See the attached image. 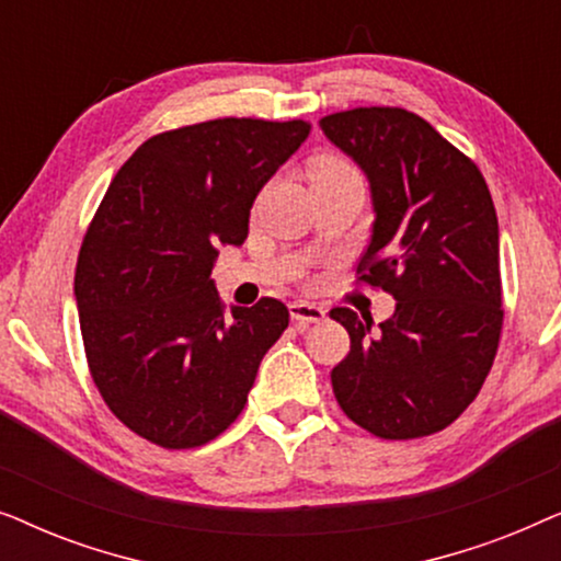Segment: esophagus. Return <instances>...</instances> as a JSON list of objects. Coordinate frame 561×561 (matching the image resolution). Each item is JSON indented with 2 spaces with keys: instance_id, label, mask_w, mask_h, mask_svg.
<instances>
[{
  "instance_id": "34e87169",
  "label": "esophagus",
  "mask_w": 561,
  "mask_h": 561,
  "mask_svg": "<svg viewBox=\"0 0 561 561\" xmlns=\"http://www.w3.org/2000/svg\"><path fill=\"white\" fill-rule=\"evenodd\" d=\"M290 309V319L296 321L298 327H309V324H317L327 317V311L321 309L317 304H309V301H294L288 306Z\"/></svg>"
}]
</instances>
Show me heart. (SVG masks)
Returning a JSON list of instances; mask_svg holds the SVG:
<instances>
[{"label": "heart", "mask_w": 561, "mask_h": 561, "mask_svg": "<svg viewBox=\"0 0 561 561\" xmlns=\"http://www.w3.org/2000/svg\"><path fill=\"white\" fill-rule=\"evenodd\" d=\"M350 163L340 156H319L313 158V163L309 165V175L311 181L313 179H321V175H332V173H342V171H350Z\"/></svg>", "instance_id": "heart-1"}]
</instances>
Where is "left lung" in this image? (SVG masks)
Segmentation results:
<instances>
[{"label":"left lung","instance_id":"1","mask_svg":"<svg viewBox=\"0 0 561 561\" xmlns=\"http://www.w3.org/2000/svg\"><path fill=\"white\" fill-rule=\"evenodd\" d=\"M370 183L363 283L396 298L393 317L332 309L350 355L332 370L336 403L380 439L447 428L480 393L503 329L501 242L488 183L419 114L359 106L319 122Z\"/></svg>","mask_w":561,"mask_h":561}]
</instances>
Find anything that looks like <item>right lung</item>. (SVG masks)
<instances>
[{
    "label": "right lung",
    "instance_id": "1",
    "mask_svg": "<svg viewBox=\"0 0 561 561\" xmlns=\"http://www.w3.org/2000/svg\"><path fill=\"white\" fill-rule=\"evenodd\" d=\"M304 119H211L150 137L99 204L76 263L83 350L104 403L165 449L217 439L240 416L260 359L288 327L275 298L225 304L217 244L248 237L250 209L301 148Z\"/></svg>",
    "mask_w": 561,
    "mask_h": 561
}]
</instances>
